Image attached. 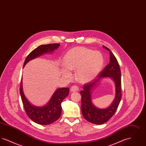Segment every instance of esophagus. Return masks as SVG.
I'll return each mask as SVG.
<instances>
[{
	"mask_svg": "<svg viewBox=\"0 0 146 146\" xmlns=\"http://www.w3.org/2000/svg\"><path fill=\"white\" fill-rule=\"evenodd\" d=\"M78 90H79V87L77 86L76 85H73L70 88V91L72 92H75V91H78Z\"/></svg>",
	"mask_w": 146,
	"mask_h": 146,
	"instance_id": "1",
	"label": "esophagus"
}]
</instances>
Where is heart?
I'll list each match as a JSON object with an SVG mask.
<instances>
[{
  "label": "heart",
  "mask_w": 146,
  "mask_h": 146,
  "mask_svg": "<svg viewBox=\"0 0 146 146\" xmlns=\"http://www.w3.org/2000/svg\"><path fill=\"white\" fill-rule=\"evenodd\" d=\"M103 55L98 51L84 47H76L70 50L63 57L61 70L63 76L71 79L70 70H76L78 80L82 83H88L100 73L104 64Z\"/></svg>",
  "instance_id": "1"
}]
</instances>
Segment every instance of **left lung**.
<instances>
[{
	"label": "left lung",
	"mask_w": 146,
	"mask_h": 146,
	"mask_svg": "<svg viewBox=\"0 0 146 146\" xmlns=\"http://www.w3.org/2000/svg\"><path fill=\"white\" fill-rule=\"evenodd\" d=\"M103 47L110 52L109 64L100 72L96 79L84 84L83 90L80 92L82 95V111L84 118L91 123L97 125L104 124L112 117L117 111L121 98V72L118 61L110 49L104 46ZM106 77H110L114 82L116 95L112 104L107 108L101 109L93 104L92 91L100 80Z\"/></svg>",
	"instance_id": "8db88e82"
}]
</instances>
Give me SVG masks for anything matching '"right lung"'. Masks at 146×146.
Here are the masks:
<instances>
[{"label":"right lung","mask_w":146,"mask_h":146,"mask_svg":"<svg viewBox=\"0 0 146 146\" xmlns=\"http://www.w3.org/2000/svg\"><path fill=\"white\" fill-rule=\"evenodd\" d=\"M60 44L42 45L33 50L26 57L23 67L27 63L44 54H51L60 46ZM69 88L57 89L52 95L48 103L42 107H37L31 104L25 96L21 79L20 92L25 110L28 117L34 122L40 125H49L60 117L62 112L61 103L69 94Z\"/></svg>","instance_id":"obj_1"}]
</instances>
